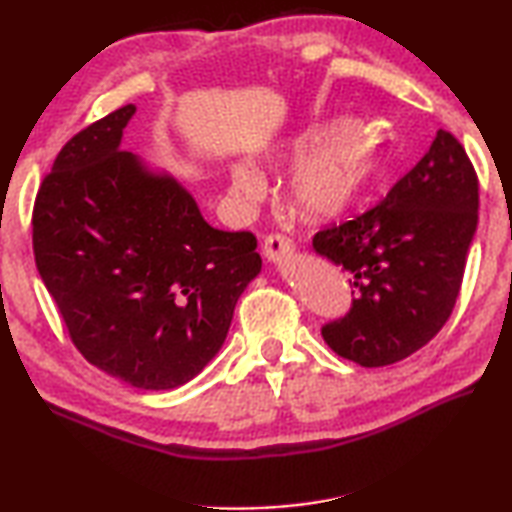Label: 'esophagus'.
<instances>
[{"label":"esophagus","instance_id":"34e87169","mask_svg":"<svg viewBox=\"0 0 512 512\" xmlns=\"http://www.w3.org/2000/svg\"><path fill=\"white\" fill-rule=\"evenodd\" d=\"M262 250L271 262H282V259H287L293 253V241L287 235L275 232V235H268L264 239Z\"/></svg>","mask_w":512,"mask_h":512}]
</instances>
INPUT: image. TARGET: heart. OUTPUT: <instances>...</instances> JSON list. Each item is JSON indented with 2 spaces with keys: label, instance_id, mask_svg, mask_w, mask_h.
<instances>
[{
  "label": "heart",
  "instance_id": "1",
  "mask_svg": "<svg viewBox=\"0 0 512 512\" xmlns=\"http://www.w3.org/2000/svg\"><path fill=\"white\" fill-rule=\"evenodd\" d=\"M280 162H300L287 183L289 210L302 221L325 223L352 210L375 185L384 162L372 128L357 124L309 126L277 146ZM262 178L248 164L232 167V192L253 198Z\"/></svg>",
  "mask_w": 512,
  "mask_h": 512
}]
</instances>
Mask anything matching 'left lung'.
I'll return each mask as SVG.
<instances>
[{"label":"left lung","mask_w":512,"mask_h":512,"mask_svg":"<svg viewBox=\"0 0 512 512\" xmlns=\"http://www.w3.org/2000/svg\"><path fill=\"white\" fill-rule=\"evenodd\" d=\"M479 221V178L440 128L384 201L314 235V250L350 273L348 314L323 325L339 357L363 368L418 352L452 316Z\"/></svg>","instance_id":"1"}]
</instances>
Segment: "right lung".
Returning a JSON list of instances; mask_svg holds the SVG:
<instances>
[{"label":"right lung","mask_w":512,"mask_h":512,"mask_svg":"<svg viewBox=\"0 0 512 512\" xmlns=\"http://www.w3.org/2000/svg\"><path fill=\"white\" fill-rule=\"evenodd\" d=\"M135 106L76 133L38 189L33 255L69 339L144 391L194 379L262 271L253 232L216 230L167 173L121 151Z\"/></svg>","instance_id":"add662e5"}]
</instances>
